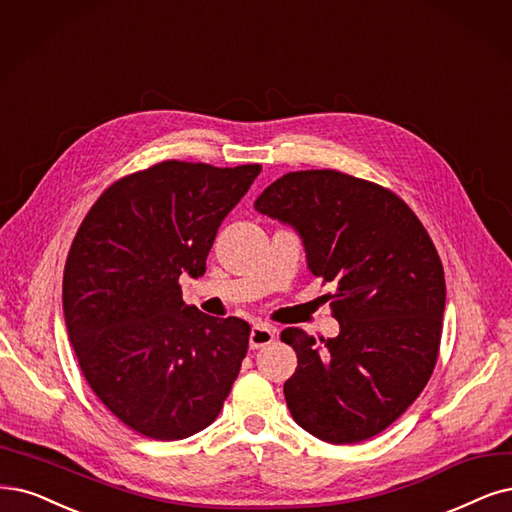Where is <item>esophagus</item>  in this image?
<instances>
[{
    "mask_svg": "<svg viewBox=\"0 0 512 512\" xmlns=\"http://www.w3.org/2000/svg\"><path fill=\"white\" fill-rule=\"evenodd\" d=\"M274 327L266 325V323H255L253 329H251V335H249V346L251 350H259L263 346H268L274 342Z\"/></svg>",
    "mask_w": 512,
    "mask_h": 512,
    "instance_id": "1",
    "label": "esophagus"
}]
</instances>
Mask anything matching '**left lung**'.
I'll return each mask as SVG.
<instances>
[{"label":"left lung","mask_w":512,"mask_h":512,"mask_svg":"<svg viewBox=\"0 0 512 512\" xmlns=\"http://www.w3.org/2000/svg\"><path fill=\"white\" fill-rule=\"evenodd\" d=\"M255 211L291 225L308 270L335 282L337 337L280 335L297 352L285 382L293 420L333 445L375 437L418 399L437 365L445 274L428 232L399 196L337 170L282 175Z\"/></svg>","instance_id":"obj_1"}]
</instances>
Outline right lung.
I'll return each instance as SVG.
<instances>
[{
    "label": "right lung",
    "mask_w": 512,
    "mask_h": 512,
    "mask_svg": "<svg viewBox=\"0 0 512 512\" xmlns=\"http://www.w3.org/2000/svg\"><path fill=\"white\" fill-rule=\"evenodd\" d=\"M259 164L168 160L105 189L63 274L69 342L92 392L128 428L179 441L213 424L249 348V323L185 306L227 213Z\"/></svg>",
    "instance_id": "right-lung-1"
}]
</instances>
